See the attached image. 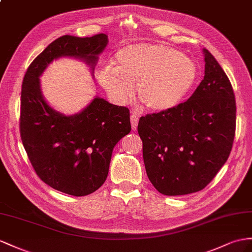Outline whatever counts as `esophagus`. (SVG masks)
<instances>
[{
	"label": "esophagus",
	"mask_w": 252,
	"mask_h": 252,
	"mask_svg": "<svg viewBox=\"0 0 252 252\" xmlns=\"http://www.w3.org/2000/svg\"><path fill=\"white\" fill-rule=\"evenodd\" d=\"M138 115L136 113H132L131 115V125L133 130H136L137 126H138Z\"/></svg>",
	"instance_id": "esophagus-1"
}]
</instances>
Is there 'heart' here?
I'll return each mask as SVG.
<instances>
[{"mask_svg":"<svg viewBox=\"0 0 252 252\" xmlns=\"http://www.w3.org/2000/svg\"><path fill=\"white\" fill-rule=\"evenodd\" d=\"M197 77L193 62L165 43H134L121 48L114 66L106 64L98 73L100 85L118 103H126L139 86V99L152 112L178 105Z\"/></svg>","mask_w":252,"mask_h":252,"instance_id":"obj_1","label":"heart"}]
</instances>
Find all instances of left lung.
Instances as JSON below:
<instances>
[{
  "label": "left lung",
  "mask_w": 252,
  "mask_h": 252,
  "mask_svg": "<svg viewBox=\"0 0 252 252\" xmlns=\"http://www.w3.org/2000/svg\"><path fill=\"white\" fill-rule=\"evenodd\" d=\"M204 77L190 98L138 122L147 176L160 193L180 196L203 189L233 145L235 96L227 74L208 50Z\"/></svg>",
  "instance_id": "left-lung-1"
}]
</instances>
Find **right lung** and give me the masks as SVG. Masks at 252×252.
<instances>
[{
	"label": "right lung",
	"instance_id": "add662e5",
	"mask_svg": "<svg viewBox=\"0 0 252 252\" xmlns=\"http://www.w3.org/2000/svg\"><path fill=\"white\" fill-rule=\"evenodd\" d=\"M107 36L64 35L32 62L21 90L20 134L37 176L71 196H86L105 182L114 147L131 132L127 107L95 96L79 114L64 116L43 99L39 76L53 60L69 56L85 62L94 72Z\"/></svg>",
	"mask_w": 252,
	"mask_h": 252
}]
</instances>
